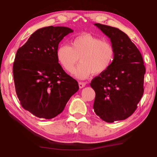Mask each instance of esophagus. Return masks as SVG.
Wrapping results in <instances>:
<instances>
[{"mask_svg":"<svg viewBox=\"0 0 157 157\" xmlns=\"http://www.w3.org/2000/svg\"><path fill=\"white\" fill-rule=\"evenodd\" d=\"M85 85H86V84H85L84 82H79V87L80 89H82V88H83V87H84Z\"/></svg>","mask_w":157,"mask_h":157,"instance_id":"34e87169","label":"esophagus"}]
</instances>
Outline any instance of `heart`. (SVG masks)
<instances>
[{
    "instance_id": "obj_1",
    "label": "heart",
    "mask_w": 157,
    "mask_h": 157,
    "mask_svg": "<svg viewBox=\"0 0 157 157\" xmlns=\"http://www.w3.org/2000/svg\"><path fill=\"white\" fill-rule=\"evenodd\" d=\"M56 55L61 66L69 73L72 72L79 59L81 63L73 71V75L78 79H85L93 73H102L110 67L115 57V48L111 42L85 33L73 38L71 46L60 45Z\"/></svg>"
}]
</instances>
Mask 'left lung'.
<instances>
[{"label": "left lung", "instance_id": "8db88e82", "mask_svg": "<svg viewBox=\"0 0 157 157\" xmlns=\"http://www.w3.org/2000/svg\"><path fill=\"white\" fill-rule=\"evenodd\" d=\"M94 25L110 39L115 48L110 67L90 84L95 92L94 111L107 123L123 121L136 109L144 92L143 57L123 31L100 23Z\"/></svg>", "mask_w": 157, "mask_h": 157}]
</instances>
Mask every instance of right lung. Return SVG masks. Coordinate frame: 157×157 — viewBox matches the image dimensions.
I'll return each mask as SVG.
<instances>
[{
  "label": "right lung",
  "mask_w": 157,
  "mask_h": 157,
  "mask_svg": "<svg viewBox=\"0 0 157 157\" xmlns=\"http://www.w3.org/2000/svg\"><path fill=\"white\" fill-rule=\"evenodd\" d=\"M73 32L61 26L40 28L16 54L13 64L16 93L21 106L38 118H55L78 91V82L65 73L56 55L59 42Z\"/></svg>",
  "instance_id": "1"
}]
</instances>
